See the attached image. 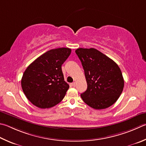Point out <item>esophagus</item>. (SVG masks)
<instances>
[{"label":"esophagus","mask_w":146,"mask_h":146,"mask_svg":"<svg viewBox=\"0 0 146 146\" xmlns=\"http://www.w3.org/2000/svg\"><path fill=\"white\" fill-rule=\"evenodd\" d=\"M71 86H72L73 87H75L76 86V83H75V82H73V83L71 84Z\"/></svg>","instance_id":"34e87169"}]
</instances>
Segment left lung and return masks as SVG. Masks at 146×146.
<instances>
[{
	"label": "left lung",
	"mask_w": 146,
	"mask_h": 146,
	"mask_svg": "<svg viewBox=\"0 0 146 146\" xmlns=\"http://www.w3.org/2000/svg\"><path fill=\"white\" fill-rule=\"evenodd\" d=\"M75 52L83 66L87 84V90L80 94L82 100L96 110L110 107L124 88V79L118 65L93 48H80Z\"/></svg>",
	"instance_id": "8db88e82"
}]
</instances>
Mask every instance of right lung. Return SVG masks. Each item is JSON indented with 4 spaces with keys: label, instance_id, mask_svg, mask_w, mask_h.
Here are the masks:
<instances>
[{
    "label": "right lung",
    "instance_id": "right-lung-1",
    "mask_svg": "<svg viewBox=\"0 0 146 146\" xmlns=\"http://www.w3.org/2000/svg\"><path fill=\"white\" fill-rule=\"evenodd\" d=\"M68 48L52 49L37 58L23 74L22 90L37 107H54L64 98L69 89L61 66L71 54Z\"/></svg>",
    "mask_w": 146,
    "mask_h": 146
}]
</instances>
